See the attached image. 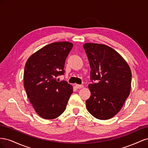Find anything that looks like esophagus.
I'll return each instance as SVG.
<instances>
[{"label": "esophagus", "instance_id": "obj_1", "mask_svg": "<svg viewBox=\"0 0 148 148\" xmlns=\"http://www.w3.org/2000/svg\"><path fill=\"white\" fill-rule=\"evenodd\" d=\"M75 87L77 88V89H80V88H83V85L82 84H75Z\"/></svg>", "mask_w": 148, "mask_h": 148}]
</instances>
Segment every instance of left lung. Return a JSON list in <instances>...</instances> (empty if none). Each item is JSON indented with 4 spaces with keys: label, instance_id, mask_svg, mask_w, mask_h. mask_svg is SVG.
Returning a JSON list of instances; mask_svg holds the SVG:
<instances>
[{
    "label": "left lung",
    "instance_id": "8db88e82",
    "mask_svg": "<svg viewBox=\"0 0 148 148\" xmlns=\"http://www.w3.org/2000/svg\"><path fill=\"white\" fill-rule=\"evenodd\" d=\"M83 47L91 67L88 85L91 96L86 101L88 111L95 118H112L123 107L131 91L132 71L123 58L105 44L85 43Z\"/></svg>",
    "mask_w": 148,
    "mask_h": 148
}]
</instances>
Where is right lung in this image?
<instances>
[{
  "instance_id": "add662e5",
  "label": "right lung",
  "mask_w": 148,
  "mask_h": 148,
  "mask_svg": "<svg viewBox=\"0 0 148 148\" xmlns=\"http://www.w3.org/2000/svg\"><path fill=\"white\" fill-rule=\"evenodd\" d=\"M73 44H49L33 53L26 61L24 87L34 110L44 119H54L64 112L73 86L56 77L64 75L65 60Z\"/></svg>"
}]
</instances>
